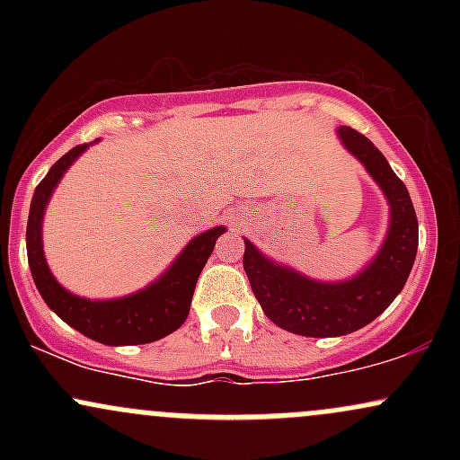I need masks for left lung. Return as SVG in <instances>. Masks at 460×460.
<instances>
[{"instance_id":"obj_1","label":"left lung","mask_w":460,"mask_h":460,"mask_svg":"<svg viewBox=\"0 0 460 460\" xmlns=\"http://www.w3.org/2000/svg\"><path fill=\"white\" fill-rule=\"evenodd\" d=\"M344 149L366 166L389 203V226L372 261L344 281H318L274 261L244 237V270L263 314L283 331L305 337H340L376 320L402 292L413 268L417 216L409 190L372 140L352 128H337Z\"/></svg>"}]
</instances>
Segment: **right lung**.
I'll list each match as a JSON object with an SVG mask.
<instances>
[{
	"label": "right lung",
	"mask_w": 460,
	"mask_h": 460,
	"mask_svg": "<svg viewBox=\"0 0 460 460\" xmlns=\"http://www.w3.org/2000/svg\"><path fill=\"white\" fill-rule=\"evenodd\" d=\"M91 145H77L65 153L34 190L28 231H25L31 279H34L36 289L40 292L47 307L82 335L105 346L151 344V341L175 332L186 322L199 274L212 255L216 240L225 234L226 226H212V229L192 237L175 257V261L155 281L129 296L93 300L68 292L56 281L47 266L43 251V218L60 179Z\"/></svg>",
	"instance_id": "1"
}]
</instances>
